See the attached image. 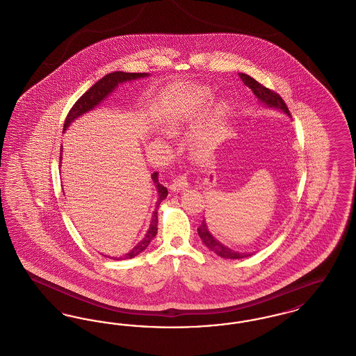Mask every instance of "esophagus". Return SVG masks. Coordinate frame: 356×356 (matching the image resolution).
Returning <instances> with one entry per match:
<instances>
[{"label":"esophagus","mask_w":356,"mask_h":356,"mask_svg":"<svg viewBox=\"0 0 356 356\" xmlns=\"http://www.w3.org/2000/svg\"><path fill=\"white\" fill-rule=\"evenodd\" d=\"M188 186H189V183H188L186 176H179V177H176V179L172 181L170 189H172L173 192H180V191H184L186 188H188Z\"/></svg>","instance_id":"esophagus-1"}]
</instances>
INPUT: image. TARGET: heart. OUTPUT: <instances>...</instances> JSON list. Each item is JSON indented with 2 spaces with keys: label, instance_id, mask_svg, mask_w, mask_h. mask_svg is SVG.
Wrapping results in <instances>:
<instances>
[{
  "label": "heart",
  "instance_id": "b5f03b06",
  "mask_svg": "<svg viewBox=\"0 0 356 356\" xmlns=\"http://www.w3.org/2000/svg\"><path fill=\"white\" fill-rule=\"evenodd\" d=\"M179 113H177V111L176 109H170V116H168V119H167V125H168V128L170 129H176L177 127H179Z\"/></svg>",
  "mask_w": 356,
  "mask_h": 356
}]
</instances>
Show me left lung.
Instances as JSON below:
<instances>
[{
  "label": "left lung",
  "instance_id": "left-lung-1",
  "mask_svg": "<svg viewBox=\"0 0 356 356\" xmlns=\"http://www.w3.org/2000/svg\"><path fill=\"white\" fill-rule=\"evenodd\" d=\"M238 76L243 80V83L254 92V95L259 99V102L264 104L268 108L279 109V111L284 112L288 116H291L286 102L276 92H273L271 89L263 86L260 83H257L254 79H252L251 76H248L245 73H240ZM197 234H199V236H200L202 241H203L208 250H211L212 252H215L218 256L224 257V259H243V257H248V256L252 254H245V252H237V251L228 248L227 245L221 244L220 241L218 238H215L213 235L209 232L205 220H203L202 225L197 228Z\"/></svg>",
  "mask_w": 356,
  "mask_h": 356
}]
</instances>
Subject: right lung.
<instances>
[{"label":"right lung","instance_id":"right-lung-1","mask_svg":"<svg viewBox=\"0 0 356 356\" xmlns=\"http://www.w3.org/2000/svg\"><path fill=\"white\" fill-rule=\"evenodd\" d=\"M148 76H149L148 73H125V72H113V73H109V74L104 76L96 84L92 85L77 102H74V105L69 111L68 116L65 119L63 131L65 132V129L68 128L72 121H74L77 118L83 116L86 112L95 109L100 102H104L119 86V84L127 83V81H132V80H137V79H143V77H148ZM61 159L63 157L60 156V161H61ZM157 176H159L157 172H154V173H152V176H151L153 184L157 188L159 199H157V203H156V209L153 211L152 220H151L149 229L147 231L144 238L141 241H138V244L136 245L135 248H132L128 254L121 256L119 259H132V257H135L137 254H141L143 251H145V248L149 245V243L152 241L153 237L156 236V234H157V208H159L160 203L168 195V189L159 183V177Z\"/></svg>","mask_w":356,"mask_h":356}]
</instances>
